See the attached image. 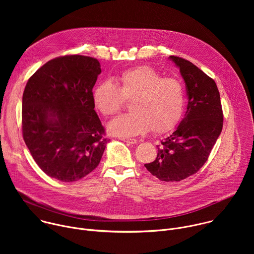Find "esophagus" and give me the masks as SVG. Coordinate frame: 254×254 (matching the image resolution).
Returning a JSON list of instances; mask_svg holds the SVG:
<instances>
[{"mask_svg":"<svg viewBox=\"0 0 254 254\" xmlns=\"http://www.w3.org/2000/svg\"><path fill=\"white\" fill-rule=\"evenodd\" d=\"M122 140H124V141H126V142H127V143H130V144H133V143H136V139L135 138H126V137H123V138H121Z\"/></svg>","mask_w":254,"mask_h":254,"instance_id":"esophagus-1","label":"esophagus"}]
</instances>
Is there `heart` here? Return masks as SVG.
Returning <instances> with one entry per match:
<instances>
[{"mask_svg": "<svg viewBox=\"0 0 254 254\" xmlns=\"http://www.w3.org/2000/svg\"><path fill=\"white\" fill-rule=\"evenodd\" d=\"M124 100H131L129 111L110 123V133L122 137L143 134L152 129L164 133L174 128L183 115L184 87L178 79L162 77L150 66L126 70L93 89L92 101L96 111L108 118L118 114Z\"/></svg>", "mask_w": 254, "mask_h": 254, "instance_id": "obj_1", "label": "heart"}]
</instances>
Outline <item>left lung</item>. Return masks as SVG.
<instances>
[{
    "label": "left lung",
    "instance_id": "1",
    "mask_svg": "<svg viewBox=\"0 0 254 254\" xmlns=\"http://www.w3.org/2000/svg\"><path fill=\"white\" fill-rule=\"evenodd\" d=\"M169 58L185 81L187 111L176 130L158 146L156 160L144 167L161 181L179 182L197 173L208 160L222 130L223 112L219 90L211 77L184 58Z\"/></svg>",
    "mask_w": 254,
    "mask_h": 254
}]
</instances>
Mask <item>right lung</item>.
Segmentation results:
<instances>
[{
  "mask_svg": "<svg viewBox=\"0 0 254 254\" xmlns=\"http://www.w3.org/2000/svg\"><path fill=\"white\" fill-rule=\"evenodd\" d=\"M97 59L54 58L29 78L22 99V132L34 161L49 177L75 182L99 164L106 147L94 111Z\"/></svg>",
  "mask_w": 254,
  "mask_h": 254,
  "instance_id": "obj_1",
  "label": "right lung"
}]
</instances>
